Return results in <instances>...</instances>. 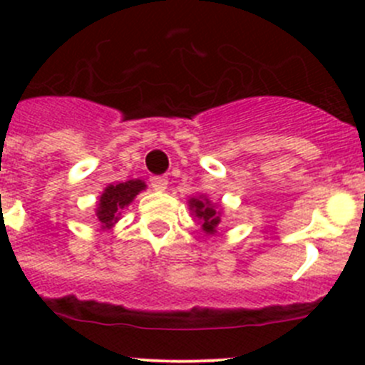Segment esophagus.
<instances>
[{"mask_svg": "<svg viewBox=\"0 0 365 365\" xmlns=\"http://www.w3.org/2000/svg\"><path fill=\"white\" fill-rule=\"evenodd\" d=\"M150 185L155 190H159V192H164L168 189V178L165 176H152L150 178Z\"/></svg>", "mask_w": 365, "mask_h": 365, "instance_id": "34e87169", "label": "esophagus"}]
</instances>
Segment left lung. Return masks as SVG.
Here are the masks:
<instances>
[{
	"mask_svg": "<svg viewBox=\"0 0 365 365\" xmlns=\"http://www.w3.org/2000/svg\"><path fill=\"white\" fill-rule=\"evenodd\" d=\"M189 203V210L201 224V231L205 235H215L217 226L220 224V219H222V210L219 206H215L208 197L203 196H192L187 200Z\"/></svg>",
	"mask_w": 365,
	"mask_h": 365,
	"instance_id": "left-lung-1",
	"label": "left lung"
}]
</instances>
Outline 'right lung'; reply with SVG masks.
Instances as JSON below:
<instances>
[{"label": "right lung", "mask_w": 365, "mask_h": 365, "mask_svg": "<svg viewBox=\"0 0 365 365\" xmlns=\"http://www.w3.org/2000/svg\"><path fill=\"white\" fill-rule=\"evenodd\" d=\"M146 189L143 180H128V182L109 183L102 190L95 208V219L101 224V230H111L120 220L121 212L135 200L139 192Z\"/></svg>", "instance_id": "1"}]
</instances>
